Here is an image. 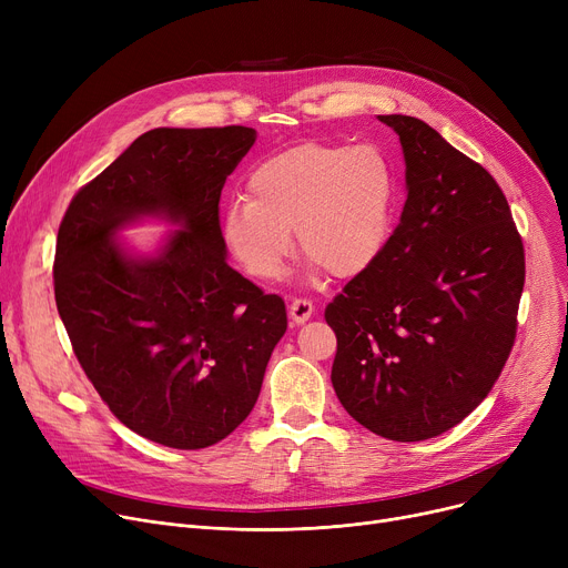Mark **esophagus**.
Instances as JSON below:
<instances>
[{"mask_svg": "<svg viewBox=\"0 0 568 568\" xmlns=\"http://www.w3.org/2000/svg\"><path fill=\"white\" fill-rule=\"evenodd\" d=\"M287 311H290V320H292L294 324H304V322L311 320V315L315 313V306H313V302H308V300H292L290 306H287Z\"/></svg>", "mask_w": 568, "mask_h": 568, "instance_id": "34e87169", "label": "esophagus"}]
</instances>
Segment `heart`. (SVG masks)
I'll list each match as a JSON object with an SVG mask.
<instances>
[{
    "label": "heart",
    "instance_id": "b5f03b06",
    "mask_svg": "<svg viewBox=\"0 0 568 568\" xmlns=\"http://www.w3.org/2000/svg\"><path fill=\"white\" fill-rule=\"evenodd\" d=\"M248 191L223 214V242L246 274L278 281L296 230L313 268L352 278L389 242L398 172L377 144L302 142L264 159Z\"/></svg>",
    "mask_w": 568,
    "mask_h": 568
}]
</instances>
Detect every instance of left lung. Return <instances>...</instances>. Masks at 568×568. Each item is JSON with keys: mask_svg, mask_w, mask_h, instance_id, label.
<instances>
[{"mask_svg": "<svg viewBox=\"0 0 568 568\" xmlns=\"http://www.w3.org/2000/svg\"><path fill=\"white\" fill-rule=\"evenodd\" d=\"M379 122L400 140L407 200L379 257L324 311L338 338L332 384L371 433L422 442L460 424L509 359L525 253L479 163L422 119Z\"/></svg>", "mask_w": 568, "mask_h": 568, "instance_id": "1", "label": "left lung"}]
</instances>
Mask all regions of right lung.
Segmentation results:
<instances>
[{"instance_id": "1", "label": "right lung", "mask_w": 568, "mask_h": 568, "mask_svg": "<svg viewBox=\"0 0 568 568\" xmlns=\"http://www.w3.org/2000/svg\"><path fill=\"white\" fill-rule=\"evenodd\" d=\"M257 133L154 129L71 200L54 302L110 412L170 449H204L242 424L287 329L281 296L227 264L219 202ZM146 217L175 230L152 254L118 239Z\"/></svg>"}]
</instances>
